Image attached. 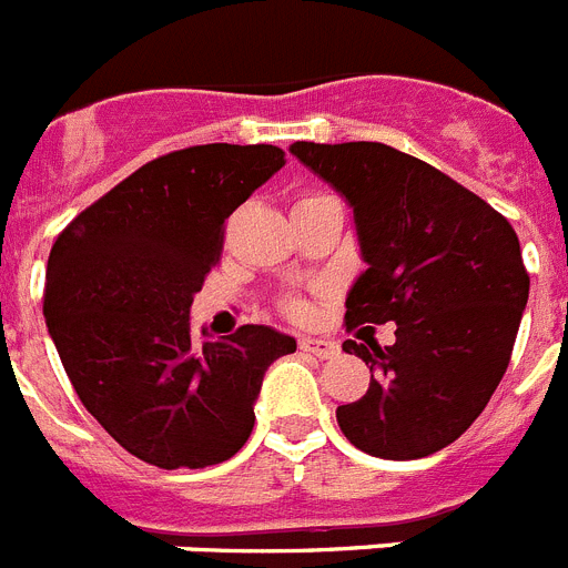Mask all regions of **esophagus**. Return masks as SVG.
<instances>
[{"label":"esophagus","instance_id":"obj_1","mask_svg":"<svg viewBox=\"0 0 568 568\" xmlns=\"http://www.w3.org/2000/svg\"><path fill=\"white\" fill-rule=\"evenodd\" d=\"M298 349L301 353H310L315 355V358H333L335 353H338V341L333 338H310V335H301L298 338Z\"/></svg>","mask_w":568,"mask_h":568}]
</instances>
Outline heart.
Here are the masks:
<instances>
[{"label":"heart","mask_w":568,"mask_h":568,"mask_svg":"<svg viewBox=\"0 0 568 568\" xmlns=\"http://www.w3.org/2000/svg\"><path fill=\"white\" fill-rule=\"evenodd\" d=\"M287 313L290 315H304V304H301V301H295V298H290L287 301Z\"/></svg>","instance_id":"b5f03b06"}]
</instances>
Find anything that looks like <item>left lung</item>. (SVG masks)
<instances>
[{"instance_id": "8db88e82", "label": "left lung", "mask_w": 568, "mask_h": 568, "mask_svg": "<svg viewBox=\"0 0 568 568\" xmlns=\"http://www.w3.org/2000/svg\"><path fill=\"white\" fill-rule=\"evenodd\" d=\"M290 153L344 195L366 270L346 329L395 321V344L344 341L369 366L364 398L335 409L361 453L415 460L471 426L498 389L529 298L520 241L498 210L381 142H295Z\"/></svg>"}]
</instances>
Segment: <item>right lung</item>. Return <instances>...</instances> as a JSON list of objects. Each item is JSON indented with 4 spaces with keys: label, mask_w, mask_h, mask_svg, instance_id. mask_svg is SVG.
Segmentation results:
<instances>
[{
    "label": "right lung",
    "mask_w": 568,
    "mask_h": 568,
    "mask_svg": "<svg viewBox=\"0 0 568 568\" xmlns=\"http://www.w3.org/2000/svg\"><path fill=\"white\" fill-rule=\"evenodd\" d=\"M284 168L273 144L159 155L73 219L50 250L44 321L79 400L159 469L233 458L267 366L295 338L244 324L195 344L190 304L219 264L224 222Z\"/></svg>",
    "instance_id": "1"
}]
</instances>
